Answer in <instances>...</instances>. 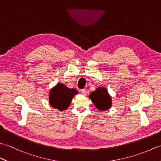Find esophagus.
<instances>
[{
  "mask_svg": "<svg viewBox=\"0 0 161 161\" xmlns=\"http://www.w3.org/2000/svg\"><path fill=\"white\" fill-rule=\"evenodd\" d=\"M86 90L85 89V88H84V89H81V94L82 95H86Z\"/></svg>",
  "mask_w": 161,
  "mask_h": 161,
  "instance_id": "esophagus-1",
  "label": "esophagus"
}]
</instances>
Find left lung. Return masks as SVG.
Instances as JSON below:
<instances>
[{
  "label": "left lung",
  "instance_id": "left-lung-1",
  "mask_svg": "<svg viewBox=\"0 0 161 161\" xmlns=\"http://www.w3.org/2000/svg\"><path fill=\"white\" fill-rule=\"evenodd\" d=\"M88 97L99 111H107L112 106L111 96L105 87H97L95 91L91 92Z\"/></svg>",
  "mask_w": 161,
  "mask_h": 161
}]
</instances>
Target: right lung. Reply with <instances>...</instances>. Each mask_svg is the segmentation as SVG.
Instances as JSON below:
<instances>
[{"label": "right lung", "instance_id": "1", "mask_svg": "<svg viewBox=\"0 0 161 161\" xmlns=\"http://www.w3.org/2000/svg\"><path fill=\"white\" fill-rule=\"evenodd\" d=\"M77 93L75 88H69L64 84L58 83L49 92V103L51 107L59 111L66 110L73 97Z\"/></svg>", "mask_w": 161, "mask_h": 161}]
</instances>
